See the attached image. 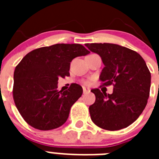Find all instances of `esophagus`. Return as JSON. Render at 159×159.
<instances>
[{
	"label": "esophagus",
	"instance_id": "34e87169",
	"mask_svg": "<svg viewBox=\"0 0 159 159\" xmlns=\"http://www.w3.org/2000/svg\"><path fill=\"white\" fill-rule=\"evenodd\" d=\"M90 92V89L88 88H85V87H83V92H84V94H86V93H88V92Z\"/></svg>",
	"mask_w": 159,
	"mask_h": 159
}]
</instances>
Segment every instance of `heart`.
<instances>
[{
	"instance_id": "1",
	"label": "heart",
	"mask_w": 159,
	"mask_h": 159,
	"mask_svg": "<svg viewBox=\"0 0 159 159\" xmlns=\"http://www.w3.org/2000/svg\"><path fill=\"white\" fill-rule=\"evenodd\" d=\"M84 84H86V85H89L90 84V81L89 80H84Z\"/></svg>"
}]
</instances>
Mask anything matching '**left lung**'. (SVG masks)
Here are the masks:
<instances>
[{"mask_svg":"<svg viewBox=\"0 0 159 159\" xmlns=\"http://www.w3.org/2000/svg\"><path fill=\"white\" fill-rule=\"evenodd\" d=\"M85 45L100 56L105 66L99 76L101 86H114L112 94L100 92L99 88L91 91L95 95V102L89 107L91 119L104 130L126 128L147 106L151 76L146 62L135 51L115 43Z\"/></svg>","mask_w":159,"mask_h":159,"instance_id":"8db88e82","label":"left lung"}]
</instances>
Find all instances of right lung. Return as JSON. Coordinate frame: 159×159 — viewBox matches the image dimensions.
I'll use <instances>...</instances> for the list:
<instances>
[{
	"instance_id": "add662e5",
	"label": "right lung",
	"mask_w": 159,
	"mask_h": 159,
	"mask_svg": "<svg viewBox=\"0 0 159 159\" xmlns=\"http://www.w3.org/2000/svg\"><path fill=\"white\" fill-rule=\"evenodd\" d=\"M89 52L79 43H57L32 50L22 59L14 71L12 95L28 124L37 130H49L67 121L83 88L71 84L67 90L58 92V80L69 76L73 59Z\"/></svg>"
}]
</instances>
